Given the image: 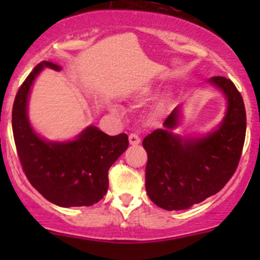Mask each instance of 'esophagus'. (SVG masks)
<instances>
[{"instance_id": "esophagus-1", "label": "esophagus", "mask_w": 260, "mask_h": 260, "mask_svg": "<svg viewBox=\"0 0 260 260\" xmlns=\"http://www.w3.org/2000/svg\"><path fill=\"white\" fill-rule=\"evenodd\" d=\"M129 143L132 146H137V145H140L141 143V138H140V136L138 135H136V133H131L129 135Z\"/></svg>"}]
</instances>
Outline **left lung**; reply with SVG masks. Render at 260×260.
Segmentation results:
<instances>
[{
    "instance_id": "left-lung-1",
    "label": "left lung",
    "mask_w": 260,
    "mask_h": 260,
    "mask_svg": "<svg viewBox=\"0 0 260 260\" xmlns=\"http://www.w3.org/2000/svg\"><path fill=\"white\" fill-rule=\"evenodd\" d=\"M209 81L222 90L228 111L216 131L203 138H181L171 132L179 123L175 108L143 140L147 152L146 191L165 210H185L219 192L232 179L245 141L246 114L243 96L230 79L212 77Z\"/></svg>"
}]
</instances>
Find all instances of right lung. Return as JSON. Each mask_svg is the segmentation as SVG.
<instances>
[{
	"mask_svg": "<svg viewBox=\"0 0 260 260\" xmlns=\"http://www.w3.org/2000/svg\"><path fill=\"white\" fill-rule=\"evenodd\" d=\"M61 70L51 61L34 68L18 89L12 107V131L18 158L31 185L55 205L91 206L108 190V171L128 148V136H108L86 128L75 141L57 143L39 137L27 119V98L43 68Z\"/></svg>",
	"mask_w": 260,
	"mask_h": 260,
	"instance_id": "obj_1",
	"label": "right lung"
}]
</instances>
